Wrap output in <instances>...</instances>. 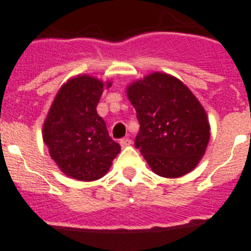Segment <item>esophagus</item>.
<instances>
[{
    "instance_id": "esophagus-1",
    "label": "esophagus",
    "mask_w": 251,
    "mask_h": 251,
    "mask_svg": "<svg viewBox=\"0 0 251 251\" xmlns=\"http://www.w3.org/2000/svg\"><path fill=\"white\" fill-rule=\"evenodd\" d=\"M130 145H132V140H129V138H122L121 140L122 148H127V146H130Z\"/></svg>"
}]
</instances>
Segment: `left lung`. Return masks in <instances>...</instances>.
Here are the masks:
<instances>
[{
    "label": "left lung",
    "instance_id": "1",
    "mask_svg": "<svg viewBox=\"0 0 251 251\" xmlns=\"http://www.w3.org/2000/svg\"><path fill=\"white\" fill-rule=\"evenodd\" d=\"M140 123L134 146L158 176L178 178L201 160L210 137L208 115L176 76L151 73L127 87Z\"/></svg>",
    "mask_w": 251,
    "mask_h": 251
}]
</instances>
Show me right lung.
Returning <instances> with one entry per match:
<instances>
[{"mask_svg": "<svg viewBox=\"0 0 251 251\" xmlns=\"http://www.w3.org/2000/svg\"><path fill=\"white\" fill-rule=\"evenodd\" d=\"M110 82L76 75L61 86L43 123V142L60 171L78 181L106 175L121 146L111 140L96 106Z\"/></svg>", "mask_w": 251, "mask_h": 251, "instance_id": "obj_1", "label": "right lung"}]
</instances>
